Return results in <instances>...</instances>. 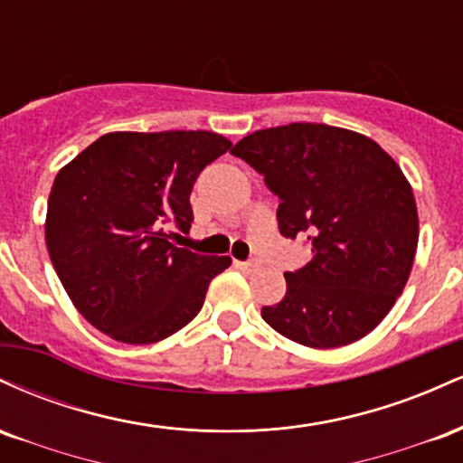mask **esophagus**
Wrapping results in <instances>:
<instances>
[{
    "mask_svg": "<svg viewBox=\"0 0 463 463\" xmlns=\"http://www.w3.org/2000/svg\"><path fill=\"white\" fill-rule=\"evenodd\" d=\"M235 268L241 269V272H252L254 263H250V261H235Z\"/></svg>",
    "mask_w": 463,
    "mask_h": 463,
    "instance_id": "obj_1",
    "label": "esophagus"
}]
</instances>
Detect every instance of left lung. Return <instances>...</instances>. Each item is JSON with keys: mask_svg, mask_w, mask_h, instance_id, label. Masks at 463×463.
Here are the masks:
<instances>
[{"mask_svg": "<svg viewBox=\"0 0 463 463\" xmlns=\"http://www.w3.org/2000/svg\"><path fill=\"white\" fill-rule=\"evenodd\" d=\"M280 198V235H305L313 259L287 272L263 320L291 342L337 348L374 331L405 289L418 248L413 189L370 137L326 124L276 126L231 150Z\"/></svg>", "mask_w": 463, "mask_h": 463, "instance_id": "8db88e82", "label": "left lung"}]
</instances>
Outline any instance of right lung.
I'll list each match as a JSON object with an SVG mask.
<instances>
[{
    "label": "right lung",
    "mask_w": 463,
    "mask_h": 463,
    "mask_svg": "<svg viewBox=\"0 0 463 463\" xmlns=\"http://www.w3.org/2000/svg\"><path fill=\"white\" fill-rule=\"evenodd\" d=\"M209 130L109 132L56 174L45 241L73 307L124 344H156L198 316L231 265L169 241L194 222L202 169L231 150Z\"/></svg>",
    "instance_id": "right-lung-1"
}]
</instances>
